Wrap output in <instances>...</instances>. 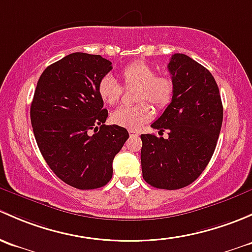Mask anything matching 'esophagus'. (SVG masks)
<instances>
[{"label":"esophagus","instance_id":"1","mask_svg":"<svg viewBox=\"0 0 252 252\" xmlns=\"http://www.w3.org/2000/svg\"><path fill=\"white\" fill-rule=\"evenodd\" d=\"M129 137H138L139 136V131L137 129H128Z\"/></svg>","mask_w":252,"mask_h":252}]
</instances>
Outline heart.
<instances>
[{
    "mask_svg": "<svg viewBox=\"0 0 252 252\" xmlns=\"http://www.w3.org/2000/svg\"><path fill=\"white\" fill-rule=\"evenodd\" d=\"M124 86H137L136 100H148L155 108L162 110L172 100V80L166 76H159L157 71L144 62H133L121 71ZM123 87L110 75L103 77L98 84V94L105 104L114 105L120 99ZM153 118V109L147 102L136 105H124L114 110L110 121L114 125L128 129H138Z\"/></svg>",
    "mask_w": 252,
    "mask_h": 252,
    "instance_id": "1",
    "label": "heart"
}]
</instances>
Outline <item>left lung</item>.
<instances>
[{"instance_id": "8db88e82", "label": "left lung", "mask_w": 252, "mask_h": 252, "mask_svg": "<svg viewBox=\"0 0 252 252\" xmlns=\"http://www.w3.org/2000/svg\"><path fill=\"white\" fill-rule=\"evenodd\" d=\"M172 79V100L152 127L159 134H142L143 178L159 189L184 188L203 173L219 141L223 107L211 72L182 53L167 65Z\"/></svg>"}]
</instances>
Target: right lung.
Listing matches in <instances>:
<instances>
[{"label":"right lung","mask_w":252,"mask_h":252,"mask_svg":"<svg viewBox=\"0 0 252 252\" xmlns=\"http://www.w3.org/2000/svg\"><path fill=\"white\" fill-rule=\"evenodd\" d=\"M111 69L97 54L71 53L45 69L33 93L30 119L38 149L57 177L74 188L105 186L128 138L124 127L104 125L108 110L98 84Z\"/></svg>","instance_id":"right-lung-1"}]
</instances>
